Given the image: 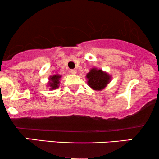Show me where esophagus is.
Returning <instances> with one entry per match:
<instances>
[{
	"label": "esophagus",
	"mask_w": 159,
	"mask_h": 159,
	"mask_svg": "<svg viewBox=\"0 0 159 159\" xmlns=\"http://www.w3.org/2000/svg\"><path fill=\"white\" fill-rule=\"evenodd\" d=\"M76 73H77V71H76V70H75V69H73V70H70V74H76Z\"/></svg>",
	"instance_id": "esophagus-1"
}]
</instances>
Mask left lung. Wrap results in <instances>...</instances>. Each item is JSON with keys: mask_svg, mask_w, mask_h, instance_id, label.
Returning <instances> with one entry per match:
<instances>
[{"mask_svg": "<svg viewBox=\"0 0 159 159\" xmlns=\"http://www.w3.org/2000/svg\"><path fill=\"white\" fill-rule=\"evenodd\" d=\"M87 83L94 91H102L107 86L111 81V75L102 69L92 68L85 76Z\"/></svg>", "mask_w": 159, "mask_h": 159, "instance_id": "left-lung-1", "label": "left lung"}]
</instances>
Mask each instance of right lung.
<instances>
[{
    "mask_svg": "<svg viewBox=\"0 0 159 159\" xmlns=\"http://www.w3.org/2000/svg\"><path fill=\"white\" fill-rule=\"evenodd\" d=\"M61 75L60 74H55V75L50 76L48 78V82L47 83V87L49 88L50 91L55 90L58 89L60 85V80Z\"/></svg>",
    "mask_w": 159,
    "mask_h": 159,
    "instance_id": "obj_1",
    "label": "right lung"
}]
</instances>
